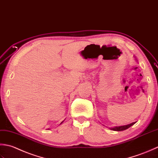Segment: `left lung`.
Listing matches in <instances>:
<instances>
[{
  "mask_svg": "<svg viewBox=\"0 0 158 158\" xmlns=\"http://www.w3.org/2000/svg\"><path fill=\"white\" fill-rule=\"evenodd\" d=\"M136 123V122H134L132 123H130L127 125H123V126H118V127H111L110 130H114V131H123L125 130H127L129 127H130L131 125Z\"/></svg>",
  "mask_w": 158,
  "mask_h": 158,
  "instance_id": "left-lung-1",
  "label": "left lung"
}]
</instances>
